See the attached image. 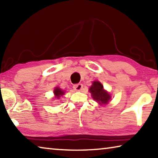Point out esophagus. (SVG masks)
<instances>
[{
    "label": "esophagus",
    "mask_w": 158,
    "mask_h": 158,
    "mask_svg": "<svg viewBox=\"0 0 158 158\" xmlns=\"http://www.w3.org/2000/svg\"><path fill=\"white\" fill-rule=\"evenodd\" d=\"M73 89L75 90H77V91H80V90H81L83 89V85L81 84H74L73 85Z\"/></svg>",
    "instance_id": "obj_1"
}]
</instances>
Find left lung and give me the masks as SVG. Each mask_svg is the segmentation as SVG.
Wrapping results in <instances>:
<instances>
[{"label": "left lung", "instance_id": "obj_1", "mask_svg": "<svg viewBox=\"0 0 158 158\" xmlns=\"http://www.w3.org/2000/svg\"><path fill=\"white\" fill-rule=\"evenodd\" d=\"M89 90L93 98L100 105H106L111 98V96L103 89V85L99 81L93 82Z\"/></svg>", "mask_w": 158, "mask_h": 158}]
</instances>
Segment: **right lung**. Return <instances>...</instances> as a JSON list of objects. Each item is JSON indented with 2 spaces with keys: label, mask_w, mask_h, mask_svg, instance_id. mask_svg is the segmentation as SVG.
Masks as SVG:
<instances>
[{
  "label": "right lung",
  "mask_w": 158,
  "mask_h": 158,
  "mask_svg": "<svg viewBox=\"0 0 158 158\" xmlns=\"http://www.w3.org/2000/svg\"><path fill=\"white\" fill-rule=\"evenodd\" d=\"M64 94V91H63L62 90H60L59 88H56L54 90V95L56 96V98L59 99L60 98V96H62Z\"/></svg>",
  "instance_id": "obj_1"
}]
</instances>
